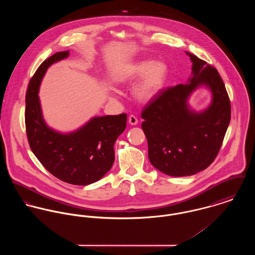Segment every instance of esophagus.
I'll return each instance as SVG.
<instances>
[{"label": "esophagus", "mask_w": 255, "mask_h": 255, "mask_svg": "<svg viewBox=\"0 0 255 255\" xmlns=\"http://www.w3.org/2000/svg\"><path fill=\"white\" fill-rule=\"evenodd\" d=\"M128 123H129L131 126H136V125L138 124V120L136 119L135 116L130 115L129 118H128Z\"/></svg>", "instance_id": "esophagus-1"}]
</instances>
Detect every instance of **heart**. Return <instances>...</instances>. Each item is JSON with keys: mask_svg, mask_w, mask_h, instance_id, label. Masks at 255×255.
<instances>
[{"mask_svg": "<svg viewBox=\"0 0 255 255\" xmlns=\"http://www.w3.org/2000/svg\"><path fill=\"white\" fill-rule=\"evenodd\" d=\"M169 75V67L164 62L155 63L151 60H143L121 68L116 73L115 79L118 83H128L141 77L133 87L132 93L138 101L149 102L164 89ZM108 95L113 97V93Z\"/></svg>", "mask_w": 255, "mask_h": 255, "instance_id": "b5f03b06", "label": "heart"}]
</instances>
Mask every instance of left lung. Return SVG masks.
Wrapping results in <instances>:
<instances>
[{"mask_svg": "<svg viewBox=\"0 0 255 255\" xmlns=\"http://www.w3.org/2000/svg\"><path fill=\"white\" fill-rule=\"evenodd\" d=\"M185 54L192 63L187 82L162 90L141 115L149 161L172 177L192 176L205 170L216 158L231 120L230 99L217 70ZM200 87L209 89L212 102L197 112L188 101Z\"/></svg>", "mask_w": 255, "mask_h": 255, "instance_id": "8db88e82", "label": "left lung"}]
</instances>
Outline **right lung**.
<instances>
[{
    "mask_svg": "<svg viewBox=\"0 0 255 255\" xmlns=\"http://www.w3.org/2000/svg\"><path fill=\"white\" fill-rule=\"evenodd\" d=\"M70 56L59 52L45 60L29 81L25 97V127L28 142L37 159L53 176L75 185L102 179L115 161L114 144L127 127V114L93 117L77 129L61 132L43 118L39 88L47 70Z\"/></svg>",
    "mask_w": 255,
    "mask_h": 255,
    "instance_id": "right-lung-1",
    "label": "right lung"
}]
</instances>
